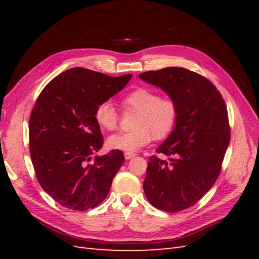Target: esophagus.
I'll return each instance as SVG.
<instances>
[{
  "label": "esophagus",
  "mask_w": 259,
  "mask_h": 259,
  "mask_svg": "<svg viewBox=\"0 0 259 259\" xmlns=\"http://www.w3.org/2000/svg\"><path fill=\"white\" fill-rule=\"evenodd\" d=\"M135 156H136V153H134V152H125L124 153V158L126 159V160H129V159L134 158Z\"/></svg>",
  "instance_id": "1"
}]
</instances>
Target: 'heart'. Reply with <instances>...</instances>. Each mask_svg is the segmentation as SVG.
I'll return each instance as SVG.
<instances>
[{
  "mask_svg": "<svg viewBox=\"0 0 259 259\" xmlns=\"http://www.w3.org/2000/svg\"><path fill=\"white\" fill-rule=\"evenodd\" d=\"M126 110H134L133 130L108 137L107 147L111 150L135 152L153 139H163L174 130L178 121L179 108L174 99L160 97L155 90L138 88L123 97ZM97 123L104 130L117 128L119 115L111 101L98 104L95 111Z\"/></svg>",
  "mask_w": 259,
  "mask_h": 259,
  "instance_id": "obj_1",
  "label": "heart"
}]
</instances>
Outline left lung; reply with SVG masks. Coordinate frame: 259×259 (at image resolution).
I'll return each instance as SVG.
<instances>
[{"instance_id":"obj_1","label":"left lung","mask_w":259,"mask_h":259,"mask_svg":"<svg viewBox=\"0 0 259 259\" xmlns=\"http://www.w3.org/2000/svg\"><path fill=\"white\" fill-rule=\"evenodd\" d=\"M147 83L177 102L178 121L148 162L144 190L153 207L177 212L200 199L221 172L229 145L228 112L210 81L184 68H164L139 74Z\"/></svg>"}]
</instances>
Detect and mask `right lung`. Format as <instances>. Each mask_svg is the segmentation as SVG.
<instances>
[{"instance_id": "1", "label": "right lung", "mask_w": 259, "mask_h": 259, "mask_svg": "<svg viewBox=\"0 0 259 259\" xmlns=\"http://www.w3.org/2000/svg\"><path fill=\"white\" fill-rule=\"evenodd\" d=\"M131 78L73 68L49 82L38 96L29 123L30 155L38 184L61 206L82 211L108 196L124 156L112 150L91 161L103 145L95 111Z\"/></svg>"}]
</instances>
